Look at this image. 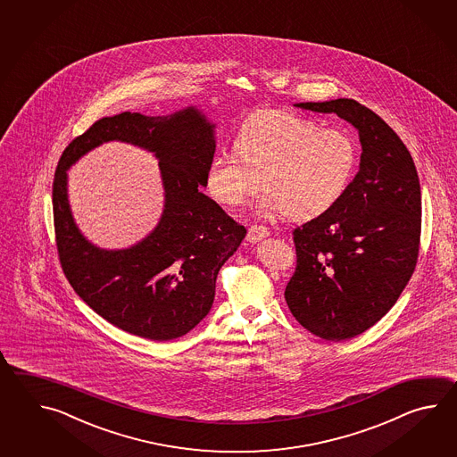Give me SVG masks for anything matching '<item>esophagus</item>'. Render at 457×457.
I'll use <instances>...</instances> for the list:
<instances>
[{"label": "esophagus", "mask_w": 457, "mask_h": 457, "mask_svg": "<svg viewBox=\"0 0 457 457\" xmlns=\"http://www.w3.org/2000/svg\"><path fill=\"white\" fill-rule=\"evenodd\" d=\"M266 237H270V230L262 225H252L248 228V235H246V240L250 243L262 242Z\"/></svg>", "instance_id": "esophagus-1"}]
</instances>
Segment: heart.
Listing matches in <instances>:
<instances>
[{"mask_svg":"<svg viewBox=\"0 0 457 457\" xmlns=\"http://www.w3.org/2000/svg\"><path fill=\"white\" fill-rule=\"evenodd\" d=\"M235 155H215L205 185L217 203L240 207L262 187L258 211L312 220L346 195L358 168V145L341 129H320L281 109L258 111L233 140Z\"/></svg>","mask_w":457,"mask_h":457,"instance_id":"obj_1","label":"heart"}]
</instances>
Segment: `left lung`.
<instances>
[{
	"label": "left lung",
	"instance_id": "left-lung-1",
	"mask_svg": "<svg viewBox=\"0 0 457 457\" xmlns=\"http://www.w3.org/2000/svg\"><path fill=\"white\" fill-rule=\"evenodd\" d=\"M358 129L360 171L330 212L297 227V266L286 286L289 311L327 341L350 340L387 313L417 266L421 191L400 137L354 99L299 103Z\"/></svg>",
	"mask_w": 457,
	"mask_h": 457
}]
</instances>
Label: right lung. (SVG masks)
I'll list each match as a JSON object with an SVG mask.
<instances>
[{
  "label": "right lung",
  "instance_id": "right-lung-1",
  "mask_svg": "<svg viewBox=\"0 0 457 457\" xmlns=\"http://www.w3.org/2000/svg\"><path fill=\"white\" fill-rule=\"evenodd\" d=\"M215 124L195 106L170 116L103 117L60 156L52 203L60 264L71 287L117 328L152 341L175 340L211 311L215 279L246 228L201 193L215 154ZM119 139L152 151L166 189L161 222L124 251L87 243L71 215L66 171L89 149Z\"/></svg>",
  "mask_w": 457,
  "mask_h": 457
}]
</instances>
